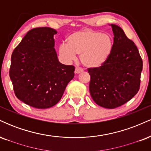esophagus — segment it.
<instances>
[{"mask_svg":"<svg viewBox=\"0 0 151 151\" xmlns=\"http://www.w3.org/2000/svg\"><path fill=\"white\" fill-rule=\"evenodd\" d=\"M82 72H83V70L81 68H80V67H76L75 71H74L75 74H79Z\"/></svg>","mask_w":151,"mask_h":151,"instance_id":"34e87169","label":"esophagus"}]
</instances>
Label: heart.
Listing matches in <instances>:
<instances>
[{
  "label": "heart",
  "instance_id": "1",
  "mask_svg": "<svg viewBox=\"0 0 151 151\" xmlns=\"http://www.w3.org/2000/svg\"><path fill=\"white\" fill-rule=\"evenodd\" d=\"M67 43L59 46V54L66 62L75 60L77 54L80 61L88 68H96L105 63L113 49V38L108 33L92 29H84L72 32Z\"/></svg>",
  "mask_w": 151,
  "mask_h": 151
}]
</instances>
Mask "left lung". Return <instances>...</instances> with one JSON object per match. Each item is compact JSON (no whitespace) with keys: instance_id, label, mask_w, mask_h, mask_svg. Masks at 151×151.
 I'll list each match as a JSON object with an SVG mask.
<instances>
[{"instance_id":"left-lung-1","label":"left lung","mask_w":151,"mask_h":151,"mask_svg":"<svg viewBox=\"0 0 151 151\" xmlns=\"http://www.w3.org/2000/svg\"><path fill=\"white\" fill-rule=\"evenodd\" d=\"M114 32L113 49L101 67L89 68V91L96 104L115 109L138 93L143 61L138 48L119 26L111 24Z\"/></svg>"}]
</instances>
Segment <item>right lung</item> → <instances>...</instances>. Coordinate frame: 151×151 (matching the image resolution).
I'll use <instances>...</instances> for the list:
<instances>
[{
    "mask_svg": "<svg viewBox=\"0 0 151 151\" xmlns=\"http://www.w3.org/2000/svg\"><path fill=\"white\" fill-rule=\"evenodd\" d=\"M55 34L51 27L32 29L12 53L9 74L15 96L34 108L47 109L58 104L74 77L73 65L59 62Z\"/></svg>",
    "mask_w": 151,
    "mask_h": 151,
    "instance_id": "obj_1",
    "label": "right lung"
}]
</instances>
